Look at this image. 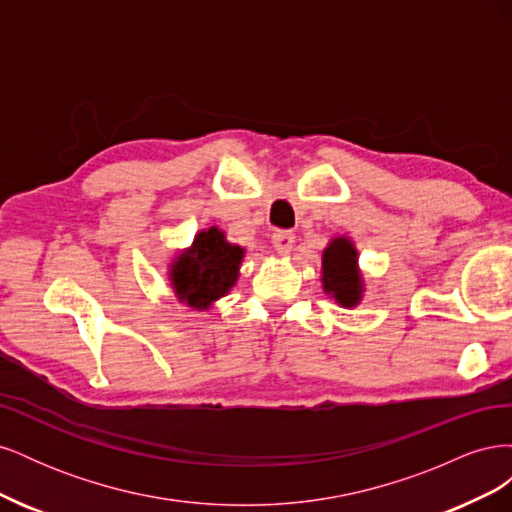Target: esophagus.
<instances>
[{
    "instance_id": "esophagus-1",
    "label": "esophagus",
    "mask_w": 512,
    "mask_h": 512,
    "mask_svg": "<svg viewBox=\"0 0 512 512\" xmlns=\"http://www.w3.org/2000/svg\"><path fill=\"white\" fill-rule=\"evenodd\" d=\"M273 247L280 254H288L294 245V232L292 230H275L273 232Z\"/></svg>"
}]
</instances>
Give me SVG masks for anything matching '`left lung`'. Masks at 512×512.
Returning <instances> with one entry per match:
<instances>
[{
	"label": "left lung",
	"mask_w": 512,
	"mask_h": 512,
	"mask_svg": "<svg viewBox=\"0 0 512 512\" xmlns=\"http://www.w3.org/2000/svg\"><path fill=\"white\" fill-rule=\"evenodd\" d=\"M322 288L342 307L361 301L363 282L356 269V250L346 237L333 239L322 254Z\"/></svg>",
	"instance_id": "left-lung-1"
}]
</instances>
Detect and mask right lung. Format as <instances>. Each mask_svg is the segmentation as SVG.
<instances>
[{
  "mask_svg": "<svg viewBox=\"0 0 512 512\" xmlns=\"http://www.w3.org/2000/svg\"><path fill=\"white\" fill-rule=\"evenodd\" d=\"M243 250L230 245L224 232L209 228L198 232L190 250H185L173 265L170 277L179 301L196 309H207L213 301L235 286Z\"/></svg>",
  "mask_w": 512,
  "mask_h": 512,
  "instance_id": "obj_1",
  "label": "right lung"
}]
</instances>
